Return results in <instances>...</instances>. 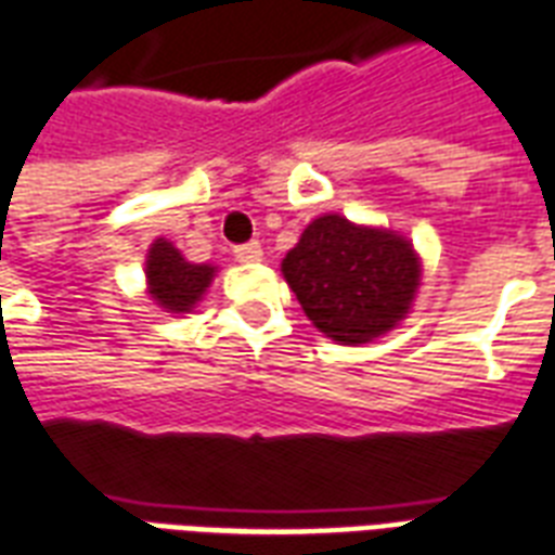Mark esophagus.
<instances>
[{"mask_svg":"<svg viewBox=\"0 0 555 555\" xmlns=\"http://www.w3.org/2000/svg\"><path fill=\"white\" fill-rule=\"evenodd\" d=\"M263 257V248H260V243H243V246H234V260H240V263H257Z\"/></svg>","mask_w":555,"mask_h":555,"instance_id":"34e87169","label":"esophagus"}]
</instances>
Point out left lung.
<instances>
[{
  "label": "left lung",
  "mask_w": 555,
  "mask_h": 555,
  "mask_svg": "<svg viewBox=\"0 0 555 555\" xmlns=\"http://www.w3.org/2000/svg\"><path fill=\"white\" fill-rule=\"evenodd\" d=\"M283 278L326 338L362 345L405 318L420 266L408 240L326 214L286 255Z\"/></svg>",
  "instance_id": "8db88e82"
}]
</instances>
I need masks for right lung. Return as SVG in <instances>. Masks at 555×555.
Here are the masks:
<instances>
[{"label":"right lung","mask_w":555,"mask_h":555,"mask_svg":"<svg viewBox=\"0 0 555 555\" xmlns=\"http://www.w3.org/2000/svg\"><path fill=\"white\" fill-rule=\"evenodd\" d=\"M214 278V266L188 263L179 248L167 240H156L147 257L150 295L170 312H188L202 298Z\"/></svg>","instance_id":"obj_1"}]
</instances>
